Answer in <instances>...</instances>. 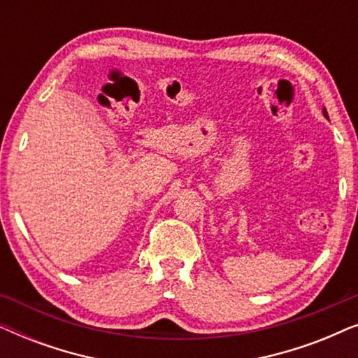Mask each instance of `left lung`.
<instances>
[{
	"mask_svg": "<svg viewBox=\"0 0 358 358\" xmlns=\"http://www.w3.org/2000/svg\"><path fill=\"white\" fill-rule=\"evenodd\" d=\"M322 115H324L326 119H329V117H327V110L326 109H322Z\"/></svg>",
	"mask_w": 358,
	"mask_h": 358,
	"instance_id": "obj_1",
	"label": "left lung"
}]
</instances>
